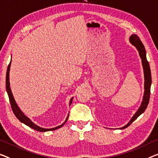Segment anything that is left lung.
Instances as JSON below:
<instances>
[{"mask_svg":"<svg viewBox=\"0 0 158 158\" xmlns=\"http://www.w3.org/2000/svg\"><path fill=\"white\" fill-rule=\"evenodd\" d=\"M130 42L132 44L133 46H135V47L139 52V55L140 56V59L142 60V64L143 68L144 70V77H145V84H144V95L143 99V102L141 105H140V108L138 109V110L136 111V113L135 114L134 116H133L131 119L130 120L127 125L124 127L121 128L120 129H123V128H127L128 126H130L131 123L134 121L136 118L139 116L141 114H143L146 110L148 104L149 103L150 100V85H151L152 82V78H151V73H150V65L148 61L147 60L146 58V52H145V47L143 43L140 41V38L138 37L136 35H132L130 37Z\"/></svg>","mask_w":158,"mask_h":158,"instance_id":"left-lung-1","label":"left lung"}]
</instances>
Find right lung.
I'll return each instance as SVG.
<instances>
[{
	"label": "right lung",
	"instance_id": "obj_1",
	"mask_svg": "<svg viewBox=\"0 0 158 158\" xmlns=\"http://www.w3.org/2000/svg\"><path fill=\"white\" fill-rule=\"evenodd\" d=\"M10 64H11V60L10 62V64L8 66V69H7V72H6V90L7 93H8V97H9V100H10V103L11 105V108L13 110V113L15 114V115L17 118L20 120L21 122H23L25 123V124L27 125L28 127H30V128H33V129L37 130L38 131L40 132H44V131H54L56 129H58L60 127H62L65 124V123L68 120V118H69V115H68L66 119H65V122L64 123H62L60 126H59V127H55V128H41L40 127H38L36 124H35L32 121H31L30 118L27 117V116L24 114L22 112V111L20 110V108L18 107V106L17 105V104L15 101V99L13 98V94H12L11 89H10V81H9V72H10ZM73 100V98H71V101H70V104H71Z\"/></svg>",
	"mask_w": 158,
	"mask_h": 158
}]
</instances>
